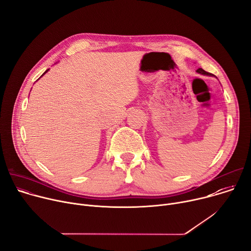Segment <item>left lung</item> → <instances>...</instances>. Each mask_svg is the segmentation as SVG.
Masks as SVG:
<instances>
[{
    "instance_id": "obj_1",
    "label": "left lung",
    "mask_w": 251,
    "mask_h": 251,
    "mask_svg": "<svg viewBox=\"0 0 251 251\" xmlns=\"http://www.w3.org/2000/svg\"><path fill=\"white\" fill-rule=\"evenodd\" d=\"M197 72H198V73H200V74H201V75H211V74H210V73H207V72H205V71H204V70H202V69H198V70H197Z\"/></svg>"
}]
</instances>
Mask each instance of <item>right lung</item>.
<instances>
[{"label":"right lung","instance_id":"1","mask_svg":"<svg viewBox=\"0 0 251 251\" xmlns=\"http://www.w3.org/2000/svg\"><path fill=\"white\" fill-rule=\"evenodd\" d=\"M47 72H48V70H47V71H46V72H45V73H44V74H46V73H47Z\"/></svg>","mask_w":251,"mask_h":251}]
</instances>
